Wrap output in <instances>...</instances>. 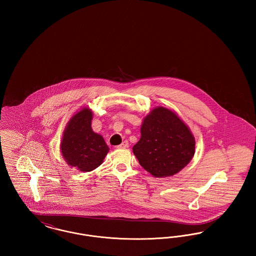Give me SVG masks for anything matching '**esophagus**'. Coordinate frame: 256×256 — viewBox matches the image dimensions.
<instances>
[{"mask_svg": "<svg viewBox=\"0 0 256 256\" xmlns=\"http://www.w3.org/2000/svg\"><path fill=\"white\" fill-rule=\"evenodd\" d=\"M128 148V141H124L121 145L117 146V148Z\"/></svg>", "mask_w": 256, "mask_h": 256, "instance_id": "esophagus-1", "label": "esophagus"}]
</instances>
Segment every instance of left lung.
<instances>
[{
	"instance_id": "left-lung-1",
	"label": "left lung",
	"mask_w": 256,
	"mask_h": 256,
	"mask_svg": "<svg viewBox=\"0 0 256 256\" xmlns=\"http://www.w3.org/2000/svg\"><path fill=\"white\" fill-rule=\"evenodd\" d=\"M190 128L172 110L156 108L141 126V138L132 148L140 165L156 178L170 176L182 170L195 154Z\"/></svg>"
}]
</instances>
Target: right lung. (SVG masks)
I'll return each instance as SVG.
<instances>
[{"label":"right lung","instance_id":"1","mask_svg":"<svg viewBox=\"0 0 256 256\" xmlns=\"http://www.w3.org/2000/svg\"><path fill=\"white\" fill-rule=\"evenodd\" d=\"M92 118L93 113L88 108L76 113L67 124L61 140L63 158L80 172L95 170L110 150L102 136L93 132Z\"/></svg>","mask_w":256,"mask_h":256}]
</instances>
